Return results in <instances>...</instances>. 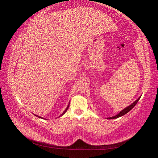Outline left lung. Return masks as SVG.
<instances>
[{
    "label": "left lung",
    "mask_w": 158,
    "mask_h": 158,
    "mask_svg": "<svg viewBox=\"0 0 158 158\" xmlns=\"http://www.w3.org/2000/svg\"><path fill=\"white\" fill-rule=\"evenodd\" d=\"M140 98H140H138L135 102H133L131 105H130V106H128V107H127L126 108H125L124 109H123L122 111H121L120 113H119L118 114H117V115L114 116V117H109V118H108V119H113V118H118V117H121V116L125 115V114H127L128 112L130 111L134 107H135V106H136V103H138V102L139 101Z\"/></svg>",
    "instance_id": "obj_1"
}]
</instances>
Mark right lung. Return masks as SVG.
<instances>
[{"instance_id": "1", "label": "right lung", "mask_w": 158, "mask_h": 158, "mask_svg": "<svg viewBox=\"0 0 158 158\" xmlns=\"http://www.w3.org/2000/svg\"><path fill=\"white\" fill-rule=\"evenodd\" d=\"M69 105H70V103H69V106H67V107H66V109H65V110H64V112H63V113H62V114H60V116H59V117H60V116H62V115H63V114H64V113H66V111H67V110H68V109H69ZM35 116H36V117H39V118H42V117H40V116H38V115H36V114H35Z\"/></svg>"}]
</instances>
